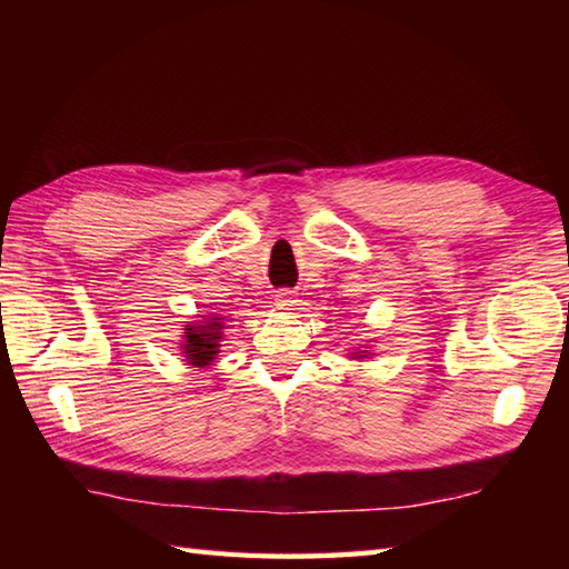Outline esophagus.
<instances>
[{
  "label": "esophagus",
  "mask_w": 569,
  "mask_h": 569,
  "mask_svg": "<svg viewBox=\"0 0 569 569\" xmlns=\"http://www.w3.org/2000/svg\"><path fill=\"white\" fill-rule=\"evenodd\" d=\"M276 306H281V308L296 306V293L291 291V288H281V291L276 293Z\"/></svg>",
  "instance_id": "34e87169"
}]
</instances>
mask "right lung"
<instances>
[{
    "mask_svg": "<svg viewBox=\"0 0 569 569\" xmlns=\"http://www.w3.org/2000/svg\"><path fill=\"white\" fill-rule=\"evenodd\" d=\"M220 320L222 318H212L210 322L196 325V328H186L188 332H186L183 349H186V357H188L190 365L204 367L214 359L217 347H220V340H222L220 330L224 328Z\"/></svg>",
    "mask_w": 569,
    "mask_h": 569,
    "instance_id": "1",
    "label": "right lung"
}]
</instances>
